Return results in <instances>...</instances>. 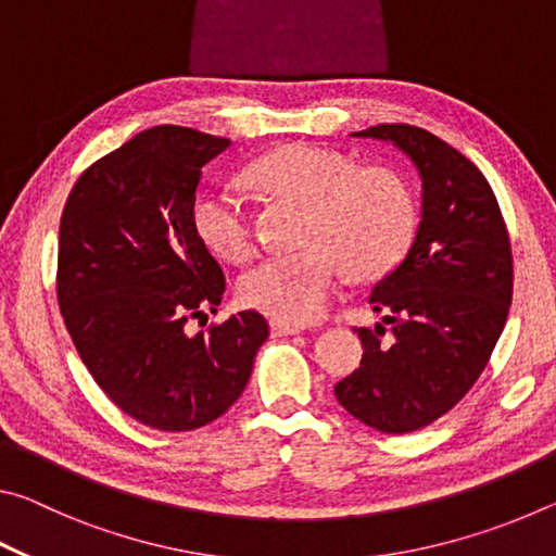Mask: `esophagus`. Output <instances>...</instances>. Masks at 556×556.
<instances>
[{
    "mask_svg": "<svg viewBox=\"0 0 556 556\" xmlns=\"http://www.w3.org/2000/svg\"><path fill=\"white\" fill-rule=\"evenodd\" d=\"M269 333L271 336H296V333H301V328L296 324H287V321H279V318H271Z\"/></svg>",
    "mask_w": 556,
    "mask_h": 556,
    "instance_id": "1",
    "label": "esophagus"
}]
</instances>
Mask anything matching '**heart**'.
Listing matches in <instances>:
<instances>
[{
  "mask_svg": "<svg viewBox=\"0 0 556 556\" xmlns=\"http://www.w3.org/2000/svg\"><path fill=\"white\" fill-rule=\"evenodd\" d=\"M260 186L306 203V250L262 262L240 281L244 306L287 324H312L326 314L343 277L380 275L409 248L414 203L388 168H355L351 159L312 144H289L252 166ZM193 228L205 248L228 262L255 252L250 208L240 188L223 184L193 201Z\"/></svg>",
  "mask_w": 556,
  "mask_h": 556,
  "instance_id": "1",
  "label": "heart"
}]
</instances>
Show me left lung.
Returning a JSON list of instances; mask_svg holds the SVG:
<instances>
[{"instance_id": "left-lung-1", "label": "left lung", "mask_w": 556, "mask_h": 556, "mask_svg": "<svg viewBox=\"0 0 556 556\" xmlns=\"http://www.w3.org/2000/svg\"><path fill=\"white\" fill-rule=\"evenodd\" d=\"M353 137L397 147L421 178V215L407 255L372 287L383 327L357 328L361 368L336 400L384 434L431 425L473 388L501 338L513 301V255L495 193L473 162L412 125Z\"/></svg>"}]
</instances>
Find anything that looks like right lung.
<instances>
[{
  "mask_svg": "<svg viewBox=\"0 0 556 556\" xmlns=\"http://www.w3.org/2000/svg\"><path fill=\"white\" fill-rule=\"evenodd\" d=\"M230 139L162 125L78 178L59 235V306L102 392L162 431L211 425L250 380L265 316L238 312L191 333L220 304L223 269L193 228L195 188Z\"/></svg>",
  "mask_w": 556,
  "mask_h": 556,
  "instance_id": "obj_1",
  "label": "right lung"
}]
</instances>
